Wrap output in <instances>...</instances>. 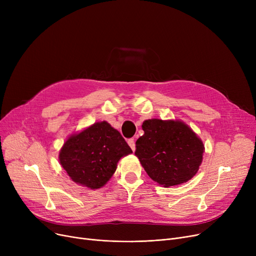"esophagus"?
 Returning <instances> with one entry per match:
<instances>
[{
	"instance_id": "obj_1",
	"label": "esophagus",
	"mask_w": 256,
	"mask_h": 256,
	"mask_svg": "<svg viewBox=\"0 0 256 256\" xmlns=\"http://www.w3.org/2000/svg\"><path fill=\"white\" fill-rule=\"evenodd\" d=\"M128 144L130 145V147L132 148V152H135L136 145H135V141H134V139H128Z\"/></svg>"
}]
</instances>
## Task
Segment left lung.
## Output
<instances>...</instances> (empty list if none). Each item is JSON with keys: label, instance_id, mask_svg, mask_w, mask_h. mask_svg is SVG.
<instances>
[{"label": "left lung", "instance_id": "left-lung-1", "mask_svg": "<svg viewBox=\"0 0 256 256\" xmlns=\"http://www.w3.org/2000/svg\"><path fill=\"white\" fill-rule=\"evenodd\" d=\"M135 154L150 178L164 186L186 182L202 162L204 146L182 121L145 120Z\"/></svg>", "mask_w": 256, "mask_h": 256}]
</instances>
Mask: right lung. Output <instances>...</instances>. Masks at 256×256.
Listing matches in <instances>:
<instances>
[{"label": "right lung", "mask_w": 256, "mask_h": 256, "mask_svg": "<svg viewBox=\"0 0 256 256\" xmlns=\"http://www.w3.org/2000/svg\"><path fill=\"white\" fill-rule=\"evenodd\" d=\"M130 152L121 134L102 121L67 139L59 160L74 182L98 189L112 178L120 158Z\"/></svg>", "instance_id": "1"}]
</instances>
